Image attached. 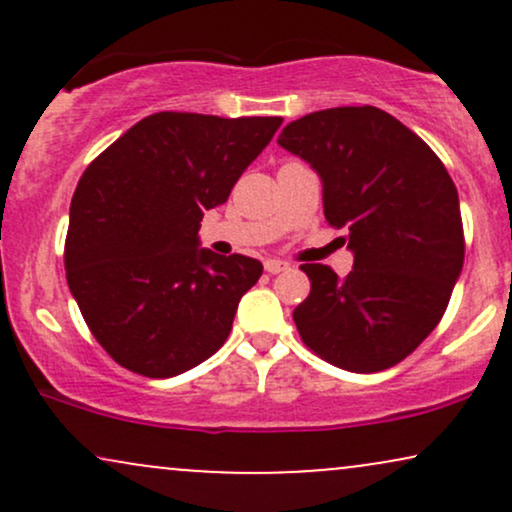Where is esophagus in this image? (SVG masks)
Returning <instances> with one entry per match:
<instances>
[{"mask_svg":"<svg viewBox=\"0 0 512 512\" xmlns=\"http://www.w3.org/2000/svg\"><path fill=\"white\" fill-rule=\"evenodd\" d=\"M289 267L291 264L284 260H264V269H267L269 274H281V272H286Z\"/></svg>","mask_w":512,"mask_h":512,"instance_id":"obj_1","label":"esophagus"}]
</instances>
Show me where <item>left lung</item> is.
Masks as SVG:
<instances>
[{"label": "left lung", "instance_id": "left-lung-1", "mask_svg": "<svg viewBox=\"0 0 512 512\" xmlns=\"http://www.w3.org/2000/svg\"><path fill=\"white\" fill-rule=\"evenodd\" d=\"M279 144L320 173L325 219L354 250L342 281L327 264L301 267L303 344L351 373L397 366L436 330L462 272L455 182L419 134L373 105L317 110Z\"/></svg>", "mask_w": 512, "mask_h": 512}]
</instances>
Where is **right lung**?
Listing matches in <instances>:
<instances>
[{"label": "right lung", "instance_id": "add662e5", "mask_svg": "<svg viewBox=\"0 0 512 512\" xmlns=\"http://www.w3.org/2000/svg\"><path fill=\"white\" fill-rule=\"evenodd\" d=\"M281 122L163 110L88 163L64 269L88 330L122 368L173 378L228 339L262 264L199 250V221L226 202Z\"/></svg>", "mask_w": 512, "mask_h": 512}]
</instances>
